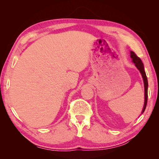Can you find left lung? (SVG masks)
<instances>
[{"label":"left lung","mask_w":159,"mask_h":159,"mask_svg":"<svg viewBox=\"0 0 159 159\" xmlns=\"http://www.w3.org/2000/svg\"><path fill=\"white\" fill-rule=\"evenodd\" d=\"M130 57L132 58V60H133V62L134 64V65H135V66L138 68L139 72H140L142 79H143V82H144V103L143 109H142V111L141 112V114H142L144 113L145 109H146L147 104L148 80L146 76V73H145V71H144V64L142 62L140 58H139L138 56L135 55V53L133 52V51H130Z\"/></svg>","instance_id":"left-lung-1"}]
</instances>
